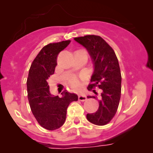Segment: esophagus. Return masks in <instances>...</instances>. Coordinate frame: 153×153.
I'll return each mask as SVG.
<instances>
[{
    "mask_svg": "<svg viewBox=\"0 0 153 153\" xmlns=\"http://www.w3.org/2000/svg\"><path fill=\"white\" fill-rule=\"evenodd\" d=\"M78 100L81 101H84L86 100V96L85 95H78Z\"/></svg>",
    "mask_w": 153,
    "mask_h": 153,
    "instance_id": "1",
    "label": "esophagus"
}]
</instances>
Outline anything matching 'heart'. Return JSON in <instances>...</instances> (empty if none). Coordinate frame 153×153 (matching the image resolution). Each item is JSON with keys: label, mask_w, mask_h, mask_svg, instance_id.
Returning <instances> with one entry per match:
<instances>
[{"label": "heart", "mask_w": 153, "mask_h": 153, "mask_svg": "<svg viewBox=\"0 0 153 153\" xmlns=\"http://www.w3.org/2000/svg\"><path fill=\"white\" fill-rule=\"evenodd\" d=\"M68 84L72 89L75 91H79L82 87L81 79L77 75H72L68 79Z\"/></svg>", "instance_id": "obj_1"}]
</instances>
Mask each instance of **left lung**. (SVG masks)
Instances as JSON below:
<instances>
[{
    "instance_id": "obj_1",
    "label": "left lung",
    "mask_w": 153,
    "mask_h": 153,
    "mask_svg": "<svg viewBox=\"0 0 153 153\" xmlns=\"http://www.w3.org/2000/svg\"><path fill=\"white\" fill-rule=\"evenodd\" d=\"M74 39L87 49L93 62L94 72L88 90H92L98 95L95 90L98 87L101 92L98 109L87 114L86 118L92 124L104 126L115 116L121 98V74L118 58L113 49L98 35H85Z\"/></svg>"
}]
</instances>
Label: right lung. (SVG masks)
<instances>
[{"instance_id":"add662e5","label":"right lung","mask_w":153,"mask_h":153,"mask_svg":"<svg viewBox=\"0 0 153 153\" xmlns=\"http://www.w3.org/2000/svg\"><path fill=\"white\" fill-rule=\"evenodd\" d=\"M71 41H64L46 45L31 64L27 78V96L32 114L38 123L48 130H55L64 124L68 106L78 101V95L63 92L62 98L49 92L48 81L57 65V57Z\"/></svg>"}]
</instances>
